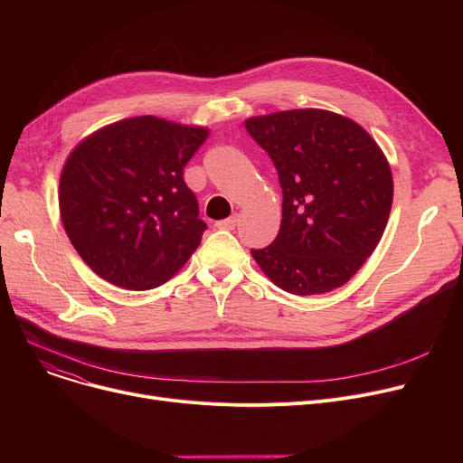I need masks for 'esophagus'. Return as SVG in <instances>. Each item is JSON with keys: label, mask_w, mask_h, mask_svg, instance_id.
<instances>
[{"label": "esophagus", "mask_w": 463, "mask_h": 463, "mask_svg": "<svg viewBox=\"0 0 463 463\" xmlns=\"http://www.w3.org/2000/svg\"><path fill=\"white\" fill-rule=\"evenodd\" d=\"M236 223H238V215L234 213V215L223 219V222H217L215 227H217V229H225V231H232V229L236 227Z\"/></svg>", "instance_id": "34e87169"}]
</instances>
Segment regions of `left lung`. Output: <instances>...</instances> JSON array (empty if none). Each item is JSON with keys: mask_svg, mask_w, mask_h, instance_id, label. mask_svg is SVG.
<instances>
[{"mask_svg": "<svg viewBox=\"0 0 463 463\" xmlns=\"http://www.w3.org/2000/svg\"><path fill=\"white\" fill-rule=\"evenodd\" d=\"M246 129L283 191L279 232L253 259L290 295L342 287L377 248L392 208V173L377 142L353 119L317 109L251 118Z\"/></svg>", "mask_w": 463, "mask_h": 463, "instance_id": "1", "label": "left lung"}]
</instances>
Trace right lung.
Instances as JSON below:
<instances>
[{
  "label": "right lung",
  "instance_id": "obj_1",
  "mask_svg": "<svg viewBox=\"0 0 463 463\" xmlns=\"http://www.w3.org/2000/svg\"><path fill=\"white\" fill-rule=\"evenodd\" d=\"M208 137L154 116L118 121L71 152L60 180L65 232L103 279L148 290L173 278L208 229L184 168Z\"/></svg>",
  "mask_w": 463,
  "mask_h": 463
}]
</instances>
